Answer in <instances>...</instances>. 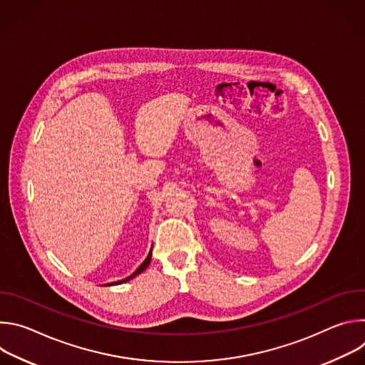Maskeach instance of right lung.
Returning a JSON list of instances; mask_svg holds the SVG:
<instances>
[{
  "instance_id": "1",
  "label": "right lung",
  "mask_w": 365,
  "mask_h": 365,
  "mask_svg": "<svg viewBox=\"0 0 365 365\" xmlns=\"http://www.w3.org/2000/svg\"><path fill=\"white\" fill-rule=\"evenodd\" d=\"M150 259H151V251H150V254H148V255H147V258H145V259H144V262H143V264H141V266H140V267H138V269H137V270H135V272H134V273H133V274H131V276H130V277H127V279H124V280H120V282H115V283H114V284H120V283H125V282H128V280H131V279H134V277H135V276H138V274H140V273H143V272H144V270H145V269H147V267H148V264H150ZM106 286H107V284H106Z\"/></svg>"
}]
</instances>
